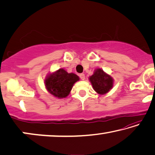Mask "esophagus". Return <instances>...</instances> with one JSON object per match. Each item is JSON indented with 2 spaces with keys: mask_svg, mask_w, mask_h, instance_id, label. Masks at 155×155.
<instances>
[{
  "mask_svg": "<svg viewBox=\"0 0 155 155\" xmlns=\"http://www.w3.org/2000/svg\"><path fill=\"white\" fill-rule=\"evenodd\" d=\"M80 78H81V80H85V75H84V73H81L80 75Z\"/></svg>",
  "mask_w": 155,
  "mask_h": 155,
  "instance_id": "34e87169",
  "label": "esophagus"
}]
</instances>
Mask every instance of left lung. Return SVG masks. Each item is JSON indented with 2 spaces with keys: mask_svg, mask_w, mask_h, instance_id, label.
<instances>
[{
  "mask_svg": "<svg viewBox=\"0 0 155 155\" xmlns=\"http://www.w3.org/2000/svg\"><path fill=\"white\" fill-rule=\"evenodd\" d=\"M89 80L92 85L94 90L100 95L108 93L114 85L113 77L101 68L95 69L93 75L89 78Z\"/></svg>",
  "mask_w": 155,
  "mask_h": 155,
  "instance_id": "8db88e82",
  "label": "left lung"
}]
</instances>
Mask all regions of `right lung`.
I'll return each mask as SVG.
<instances>
[{"instance_id": "1", "label": "right lung", "mask_w": 155, "mask_h": 155, "mask_svg": "<svg viewBox=\"0 0 155 155\" xmlns=\"http://www.w3.org/2000/svg\"><path fill=\"white\" fill-rule=\"evenodd\" d=\"M80 78L73 73H68L64 68L48 73L44 80L47 91L57 98H66L69 95L74 84Z\"/></svg>"}]
</instances>
